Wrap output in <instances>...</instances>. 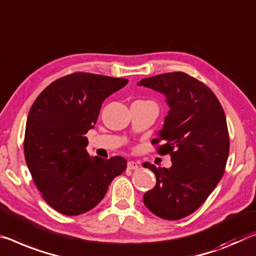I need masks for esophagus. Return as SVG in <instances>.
Masks as SVG:
<instances>
[{
    "label": "esophagus",
    "mask_w": 256,
    "mask_h": 256,
    "mask_svg": "<svg viewBox=\"0 0 256 256\" xmlns=\"http://www.w3.org/2000/svg\"><path fill=\"white\" fill-rule=\"evenodd\" d=\"M138 168H139V164H138L136 162H134V160L128 162V170H136Z\"/></svg>",
    "instance_id": "obj_1"
}]
</instances>
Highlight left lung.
<instances>
[{
	"instance_id": "obj_1",
	"label": "left lung",
	"mask_w": 256,
	"mask_h": 256,
	"mask_svg": "<svg viewBox=\"0 0 256 256\" xmlns=\"http://www.w3.org/2000/svg\"><path fill=\"white\" fill-rule=\"evenodd\" d=\"M165 96L170 107L163 128L157 132L164 144L158 154H170L171 168H156V184L144 194L150 212L165 220H180L194 213L220 182L229 155L224 112L216 94L184 72H166L138 82Z\"/></svg>"
}]
</instances>
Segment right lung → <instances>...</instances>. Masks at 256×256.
Wrapping results in <instances>:
<instances>
[{"label":"right lung","instance_id":"1","mask_svg":"<svg viewBox=\"0 0 256 256\" xmlns=\"http://www.w3.org/2000/svg\"><path fill=\"white\" fill-rule=\"evenodd\" d=\"M88 72L62 77L44 88L27 117L24 152L36 186L52 208L80 216L96 208L109 184L126 168V160L86 152L88 130L101 104L128 84Z\"/></svg>","mask_w":256,"mask_h":256}]
</instances>
